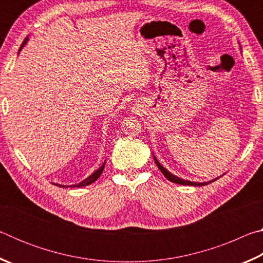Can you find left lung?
<instances>
[{
    "label": "left lung",
    "mask_w": 263,
    "mask_h": 263,
    "mask_svg": "<svg viewBox=\"0 0 263 263\" xmlns=\"http://www.w3.org/2000/svg\"><path fill=\"white\" fill-rule=\"evenodd\" d=\"M153 159H154V162L157 163V166H158V168L160 169V171H161V173L163 174V176L166 177V179L168 180V181H171V182H173V183H177V184H183V185H196V186H202V185H206V184H209V183H211L212 181H216L217 179H215V180H212V181H209V182H191V181H188V180H183V179H181V177H179V176H176V175H174V174H172L171 172L169 171H167L166 168H164L161 163H160L159 161H158V159L155 158V155L153 154Z\"/></svg>",
    "instance_id": "left-lung-1"
}]
</instances>
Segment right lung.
<instances>
[{"mask_svg":"<svg viewBox=\"0 0 263 263\" xmlns=\"http://www.w3.org/2000/svg\"><path fill=\"white\" fill-rule=\"evenodd\" d=\"M29 42V35L28 37H26L25 39H24V42H23V44H22V46L20 47V51H18V53L23 50V47L26 45V43ZM104 166H105V161L103 162V164H102V166L99 168V169H96V171L92 173V174H90L89 175L88 177H86V179H84L83 181H81L80 182V183H77V184H70V185H64V184H58V183H53V184H55V185H58V186H60V188H66V186H67V188H80V186H86V185H89V184H91V183H94V182L99 179V177L101 176V174H102V172H103V169H104Z\"/></svg>","mask_w":263,"mask_h":263,"instance_id":"1","label":"right lung"}]
</instances>
